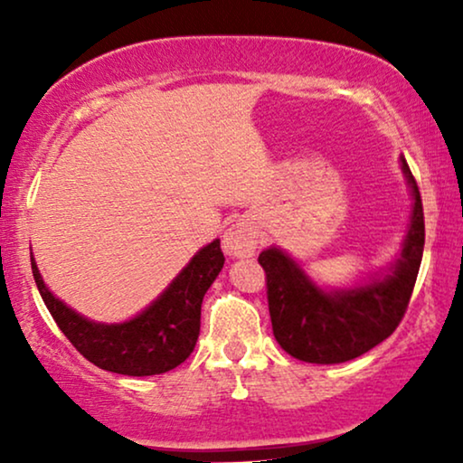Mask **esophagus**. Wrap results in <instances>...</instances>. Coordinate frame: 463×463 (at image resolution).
Listing matches in <instances>:
<instances>
[{"instance_id": "34e87169", "label": "esophagus", "mask_w": 463, "mask_h": 463, "mask_svg": "<svg viewBox=\"0 0 463 463\" xmlns=\"http://www.w3.org/2000/svg\"><path fill=\"white\" fill-rule=\"evenodd\" d=\"M257 230L249 219L238 221L223 233V249L233 259L252 257L257 250Z\"/></svg>"}]
</instances>
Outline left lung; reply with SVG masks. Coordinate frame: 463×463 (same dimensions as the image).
<instances>
[{
	"mask_svg": "<svg viewBox=\"0 0 463 463\" xmlns=\"http://www.w3.org/2000/svg\"><path fill=\"white\" fill-rule=\"evenodd\" d=\"M401 168L413 195L407 236L396 261L369 282L320 288L282 249L269 246L259 255L268 278L274 337L293 358L314 364L347 363L388 339L402 320L420 274L426 227L420 189L404 156Z\"/></svg>",
	"mask_w": 463,
	"mask_h": 463,
	"instance_id": "left-lung-1",
	"label": "left lung"
}]
</instances>
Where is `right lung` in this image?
<instances>
[{
    "label": "right lung",
    "instance_id": "1",
    "mask_svg": "<svg viewBox=\"0 0 463 463\" xmlns=\"http://www.w3.org/2000/svg\"><path fill=\"white\" fill-rule=\"evenodd\" d=\"M221 242L213 240L192 257L166 290L126 322H94L65 306L43 284L31 255V269L48 312L81 356L99 369L130 377L160 375L185 363L200 335V309L206 290L223 269Z\"/></svg>",
    "mask_w": 463,
    "mask_h": 463
}]
</instances>
